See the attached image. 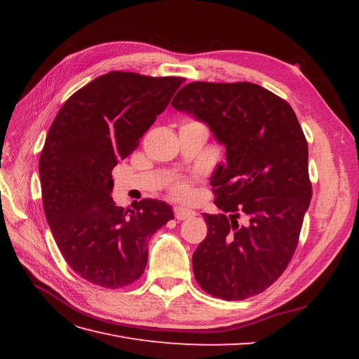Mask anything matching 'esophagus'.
<instances>
[{
    "instance_id": "1",
    "label": "esophagus",
    "mask_w": 359,
    "mask_h": 359,
    "mask_svg": "<svg viewBox=\"0 0 359 359\" xmlns=\"http://www.w3.org/2000/svg\"><path fill=\"white\" fill-rule=\"evenodd\" d=\"M173 214H175L177 220H186V219H191V217L196 215V212H194L193 210L182 208V206H175V208H173Z\"/></svg>"
}]
</instances>
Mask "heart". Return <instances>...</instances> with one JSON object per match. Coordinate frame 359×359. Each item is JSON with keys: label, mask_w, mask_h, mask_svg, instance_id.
Returning <instances> with one entry per match:
<instances>
[{"label": "heart", "mask_w": 359, "mask_h": 359, "mask_svg": "<svg viewBox=\"0 0 359 359\" xmlns=\"http://www.w3.org/2000/svg\"><path fill=\"white\" fill-rule=\"evenodd\" d=\"M170 191L175 198L178 199H189L191 194H193V190H191V182L186 178H181V180H177L172 182L170 186Z\"/></svg>", "instance_id": "obj_1"}]
</instances>
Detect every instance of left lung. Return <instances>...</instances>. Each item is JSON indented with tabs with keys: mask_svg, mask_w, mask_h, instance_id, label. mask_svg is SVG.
I'll return each mask as SVG.
<instances>
[{
	"mask_svg": "<svg viewBox=\"0 0 359 359\" xmlns=\"http://www.w3.org/2000/svg\"><path fill=\"white\" fill-rule=\"evenodd\" d=\"M172 106L205 123L226 148V165L211 178L223 212L203 214L208 233L193 253L194 278L215 298L255 297L289 265L311 199L298 118L286 100L252 82H191Z\"/></svg>",
	"mask_w": 359,
	"mask_h": 359,
	"instance_id": "8db88e82",
	"label": "left lung"
}]
</instances>
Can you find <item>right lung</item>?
Instances as JSON below:
<instances>
[{
  "instance_id": "1",
  "label": "right lung",
  "mask_w": 359,
  "mask_h": 359,
  "mask_svg": "<svg viewBox=\"0 0 359 359\" xmlns=\"http://www.w3.org/2000/svg\"><path fill=\"white\" fill-rule=\"evenodd\" d=\"M182 78L109 72L62 104L40 154L41 199L62 257L93 285L119 289L144 274L148 243L173 219L161 201L116 206L112 169L137 148Z\"/></svg>"
}]
</instances>
